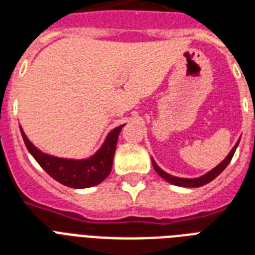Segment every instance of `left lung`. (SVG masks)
Here are the masks:
<instances>
[{
    "instance_id": "1",
    "label": "left lung",
    "mask_w": 255,
    "mask_h": 255,
    "mask_svg": "<svg viewBox=\"0 0 255 255\" xmlns=\"http://www.w3.org/2000/svg\"><path fill=\"white\" fill-rule=\"evenodd\" d=\"M238 144H240V140L237 141L236 145H234L233 149L230 151V153L227 155L226 158L223 159L222 162L219 163L218 166L215 167V168H213L211 171H209L207 174L199 176V178H178V176H172V175L167 174L166 171H163L162 168L155 163L153 159H152V166L153 168H155V171L162 176L163 179L167 180L168 183L175 184V186H180V187H201V186H205V184L210 183L211 180L215 179V178H217V176H218V175L225 170V168H226L227 164L231 162V159H233V156H234V152H236Z\"/></svg>"
}]
</instances>
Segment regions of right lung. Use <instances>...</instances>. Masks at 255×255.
<instances>
[{
	"label": "right lung",
	"mask_w": 255,
	"mask_h": 255,
	"mask_svg": "<svg viewBox=\"0 0 255 255\" xmlns=\"http://www.w3.org/2000/svg\"><path fill=\"white\" fill-rule=\"evenodd\" d=\"M123 127L124 124L114 128L107 135L106 140L95 155L88 159H80V160L57 158V156H52V155L42 152L32 144V141L26 137L22 128L19 129H21V135L29 152L32 153V156L36 159L37 163L53 179L68 187L87 188L102 183L110 175L112 170V163H114L115 149L118 144V137Z\"/></svg>",
	"instance_id": "obj_1"
}]
</instances>
